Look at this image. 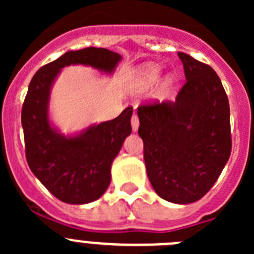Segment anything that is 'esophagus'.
I'll return each mask as SVG.
<instances>
[{
	"label": "esophagus",
	"instance_id": "esophagus-1",
	"mask_svg": "<svg viewBox=\"0 0 254 254\" xmlns=\"http://www.w3.org/2000/svg\"><path fill=\"white\" fill-rule=\"evenodd\" d=\"M139 125H140L139 118H137V115L134 114V115H132V117H131V127H132V131L136 132L137 129H139Z\"/></svg>",
	"mask_w": 254,
	"mask_h": 254
}]
</instances>
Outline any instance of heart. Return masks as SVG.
<instances>
[{"mask_svg":"<svg viewBox=\"0 0 254 254\" xmlns=\"http://www.w3.org/2000/svg\"><path fill=\"white\" fill-rule=\"evenodd\" d=\"M162 64L160 63H147L142 65L139 68V73H137L136 78V87L137 88H148L152 86L158 78H160L161 72H162ZM175 81V75L173 73H167L163 78V86L170 87Z\"/></svg>","mask_w":254,"mask_h":254,"instance_id":"obj_1","label":"heart"}]
</instances>
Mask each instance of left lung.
<instances>
[{
  "instance_id": "left-lung-1",
  "label": "left lung",
  "mask_w": 254,
  "mask_h": 254,
  "mask_svg": "<svg viewBox=\"0 0 254 254\" xmlns=\"http://www.w3.org/2000/svg\"><path fill=\"white\" fill-rule=\"evenodd\" d=\"M178 56L187 82L175 102L137 108L139 135L156 193L170 203L190 204L211 189L230 158V106L209 65Z\"/></svg>"
}]
</instances>
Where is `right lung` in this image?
Instances as JSON below:
<instances>
[{
    "label": "right lung",
    "mask_w": 254,
    "mask_h": 254,
    "mask_svg": "<svg viewBox=\"0 0 254 254\" xmlns=\"http://www.w3.org/2000/svg\"><path fill=\"white\" fill-rule=\"evenodd\" d=\"M122 55L103 48L66 51L37 71L22 109L25 157L29 168L59 200L82 205L101 198L111 184V168L125 139L131 134L132 108L109 122L64 134L49 114L51 88L64 67L91 66L113 75Z\"/></svg>",
    "instance_id": "right-lung-1"
}]
</instances>
